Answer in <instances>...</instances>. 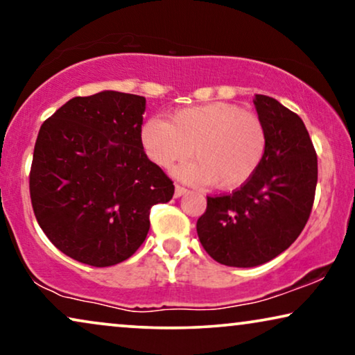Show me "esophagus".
Segmentation results:
<instances>
[{"label": "esophagus", "mask_w": 355, "mask_h": 355, "mask_svg": "<svg viewBox=\"0 0 355 355\" xmlns=\"http://www.w3.org/2000/svg\"><path fill=\"white\" fill-rule=\"evenodd\" d=\"M184 193H187V189L176 184V187H174V197H182Z\"/></svg>", "instance_id": "34e87169"}]
</instances>
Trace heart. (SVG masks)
Returning <instances> with one entry per match:
<instances>
[{
    "label": "heart",
    "mask_w": 355,
    "mask_h": 355,
    "mask_svg": "<svg viewBox=\"0 0 355 355\" xmlns=\"http://www.w3.org/2000/svg\"><path fill=\"white\" fill-rule=\"evenodd\" d=\"M140 145L150 162L164 169L191 155L196 159L178 168V178L232 191L259 169L266 152V130L257 114L213 101L178 110L169 123L148 119L140 129Z\"/></svg>",
    "instance_id": "heart-1"
}]
</instances>
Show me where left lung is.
<instances>
[{"label":"left lung","mask_w":355,"mask_h":355,"mask_svg":"<svg viewBox=\"0 0 355 355\" xmlns=\"http://www.w3.org/2000/svg\"><path fill=\"white\" fill-rule=\"evenodd\" d=\"M266 130L259 169L230 196L207 197L197 234L218 263L252 268L273 260L302 232L312 211L318 166L304 121L278 100L255 95Z\"/></svg>","instance_id":"8db88e82"}]
</instances>
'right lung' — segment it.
<instances>
[{
	"label": "right lung",
	"mask_w": 355,
	"mask_h": 355,
	"mask_svg": "<svg viewBox=\"0 0 355 355\" xmlns=\"http://www.w3.org/2000/svg\"><path fill=\"white\" fill-rule=\"evenodd\" d=\"M145 98L103 90L76 96L42 124L31 169L38 225L80 263L128 260L150 230V208L173 198V181L140 145Z\"/></svg>",
	"instance_id": "add662e5"
}]
</instances>
